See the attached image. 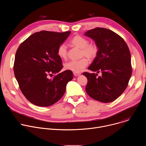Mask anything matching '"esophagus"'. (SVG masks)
I'll return each mask as SVG.
<instances>
[{
    "mask_svg": "<svg viewBox=\"0 0 146 146\" xmlns=\"http://www.w3.org/2000/svg\"><path fill=\"white\" fill-rule=\"evenodd\" d=\"M73 74H74L75 76H80V75L81 74V73H76V72H74V73H73Z\"/></svg>",
    "mask_w": 146,
    "mask_h": 146,
    "instance_id": "34e87169",
    "label": "esophagus"
}]
</instances>
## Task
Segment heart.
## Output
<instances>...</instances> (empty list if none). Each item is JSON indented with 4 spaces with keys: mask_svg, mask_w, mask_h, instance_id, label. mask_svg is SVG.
<instances>
[{
    "mask_svg": "<svg viewBox=\"0 0 146 146\" xmlns=\"http://www.w3.org/2000/svg\"><path fill=\"white\" fill-rule=\"evenodd\" d=\"M69 43L74 47L81 48V56H86L89 59L95 58L98 54L99 48L96 44L88 43V41L85 37L80 35H76L69 41ZM57 54L62 59H65L68 55L67 47L64 44H61L57 48ZM82 57L78 60H70L65 64V68L76 73H80L84 69L88 64V59Z\"/></svg>",
    "mask_w": 146,
    "mask_h": 146,
    "instance_id": "obj_1",
    "label": "heart"
}]
</instances>
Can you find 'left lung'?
<instances>
[{"label":"left lung","mask_w":146,"mask_h":146,"mask_svg":"<svg viewBox=\"0 0 146 146\" xmlns=\"http://www.w3.org/2000/svg\"><path fill=\"white\" fill-rule=\"evenodd\" d=\"M86 36L95 40L99 48L97 56L88 69L98 74L84 72L88 80L86 90L92 99L109 103L118 98L126 90L132 75L131 57L124 40L108 29L95 28Z\"/></svg>","instance_id":"left-lung-1"}]
</instances>
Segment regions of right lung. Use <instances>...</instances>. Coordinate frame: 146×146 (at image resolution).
I'll return each mask as SVG.
<instances>
[{
  "instance_id": "add662e5",
  "label": "right lung",
  "mask_w": 146,
  "mask_h": 146,
  "mask_svg": "<svg viewBox=\"0 0 146 146\" xmlns=\"http://www.w3.org/2000/svg\"><path fill=\"white\" fill-rule=\"evenodd\" d=\"M41 31L36 32L18 48L13 70L20 90L34 105L47 107L63 96L73 73L63 68L57 48L70 34ZM54 74L52 79L49 77Z\"/></svg>"
}]
</instances>
